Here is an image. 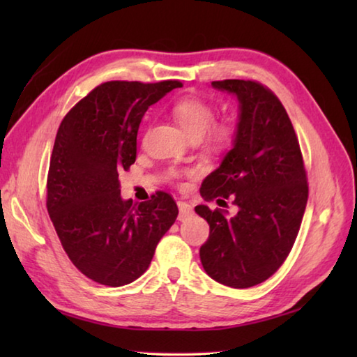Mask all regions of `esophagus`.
Masks as SVG:
<instances>
[{
  "mask_svg": "<svg viewBox=\"0 0 357 357\" xmlns=\"http://www.w3.org/2000/svg\"><path fill=\"white\" fill-rule=\"evenodd\" d=\"M178 208H179V219H184L193 213V207L190 206V204L184 202V201L178 202Z\"/></svg>",
  "mask_w": 357,
  "mask_h": 357,
  "instance_id": "obj_1",
  "label": "esophagus"
}]
</instances>
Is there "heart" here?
<instances>
[{"label":"heart","mask_w":357,"mask_h":357,"mask_svg":"<svg viewBox=\"0 0 357 357\" xmlns=\"http://www.w3.org/2000/svg\"><path fill=\"white\" fill-rule=\"evenodd\" d=\"M172 116L190 141L206 139L211 149L229 147L236 135V126L230 119L215 121V109L199 98H183L173 104ZM178 176V172H173Z\"/></svg>","instance_id":"1"}]
</instances>
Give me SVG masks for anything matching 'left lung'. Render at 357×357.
<instances>
[{
	"instance_id": "left-lung-1",
	"label": "left lung",
	"mask_w": 357,
	"mask_h": 357,
	"mask_svg": "<svg viewBox=\"0 0 357 357\" xmlns=\"http://www.w3.org/2000/svg\"><path fill=\"white\" fill-rule=\"evenodd\" d=\"M211 86L239 101L233 147L204 179L201 196L238 213L207 206L195 211L210 225L199 250L202 267L216 282L248 288L275 275L298 236L308 184L298 136L284 105L256 81L224 79Z\"/></svg>"
}]
</instances>
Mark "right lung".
<instances>
[{"mask_svg": "<svg viewBox=\"0 0 357 357\" xmlns=\"http://www.w3.org/2000/svg\"><path fill=\"white\" fill-rule=\"evenodd\" d=\"M179 81H110L64 116L47 176V211L64 252L82 275L121 287L149 268L158 242L176 221L169 193L133 204L121 198L119 173L136 159L144 113Z\"/></svg>", "mask_w": 357, "mask_h": 357, "instance_id": "1", "label": "right lung"}]
</instances>
